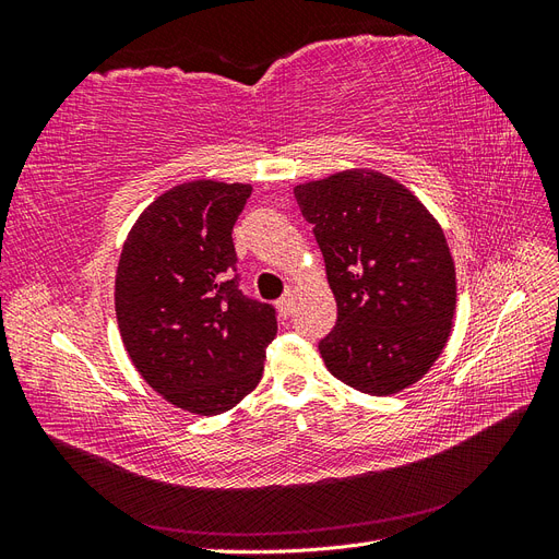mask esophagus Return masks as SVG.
<instances>
[{
  "label": "esophagus",
  "instance_id": "esophagus-1",
  "mask_svg": "<svg viewBox=\"0 0 559 559\" xmlns=\"http://www.w3.org/2000/svg\"><path fill=\"white\" fill-rule=\"evenodd\" d=\"M275 306H277V310H280L282 317L289 314V310H292V294H284V296L275 302Z\"/></svg>",
  "mask_w": 559,
  "mask_h": 559
}]
</instances>
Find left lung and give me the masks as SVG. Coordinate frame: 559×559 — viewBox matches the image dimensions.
Wrapping results in <instances>:
<instances>
[{
	"mask_svg": "<svg viewBox=\"0 0 559 559\" xmlns=\"http://www.w3.org/2000/svg\"><path fill=\"white\" fill-rule=\"evenodd\" d=\"M337 302L319 352L331 373L364 394L389 396L441 357L456 282L445 235L403 183L347 170L298 183Z\"/></svg>",
	"mask_w": 559,
	"mask_h": 559,
	"instance_id": "obj_1",
	"label": "left lung"
}]
</instances>
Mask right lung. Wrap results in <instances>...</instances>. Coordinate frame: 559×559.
Returning <instances> with one entry per match:
<instances>
[{
    "label": "right lung",
    "mask_w": 559,
    "mask_h": 559,
    "mask_svg": "<svg viewBox=\"0 0 559 559\" xmlns=\"http://www.w3.org/2000/svg\"><path fill=\"white\" fill-rule=\"evenodd\" d=\"M249 183L198 179L156 198L116 270V319L140 376L177 408L218 415L263 376L270 302L240 289L233 226Z\"/></svg>",
    "instance_id": "1"
}]
</instances>
